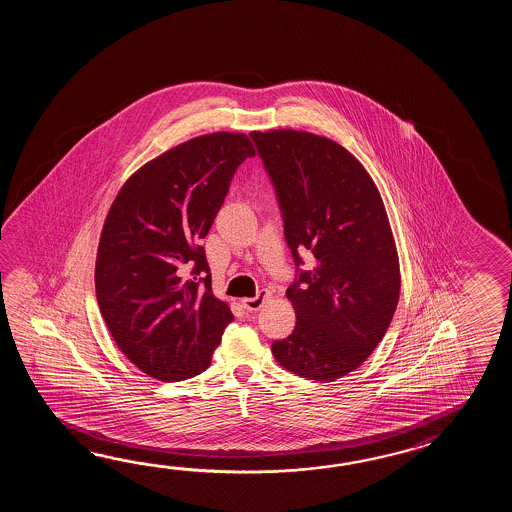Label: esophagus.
I'll return each mask as SVG.
<instances>
[{
	"label": "esophagus",
	"mask_w": 512,
	"mask_h": 512,
	"mask_svg": "<svg viewBox=\"0 0 512 512\" xmlns=\"http://www.w3.org/2000/svg\"><path fill=\"white\" fill-rule=\"evenodd\" d=\"M269 298H271V293L263 289V291L256 294L254 298H243V300H241V305H243L247 311H260L263 304H265Z\"/></svg>",
	"instance_id": "esophagus-1"
}]
</instances>
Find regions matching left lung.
Segmentation results:
<instances>
[{
    "label": "left lung",
    "mask_w": 512,
    "mask_h": 512,
    "mask_svg": "<svg viewBox=\"0 0 512 512\" xmlns=\"http://www.w3.org/2000/svg\"><path fill=\"white\" fill-rule=\"evenodd\" d=\"M293 252L313 254L285 296L296 326L272 342L287 371L333 382L379 346L399 302L401 271L381 194L355 155L309 131H252Z\"/></svg>",
    "instance_id": "obj_1"
}]
</instances>
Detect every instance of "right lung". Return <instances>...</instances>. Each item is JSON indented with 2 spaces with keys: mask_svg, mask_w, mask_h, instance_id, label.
Listing matches in <instances>:
<instances>
[{
  "mask_svg": "<svg viewBox=\"0 0 512 512\" xmlns=\"http://www.w3.org/2000/svg\"><path fill=\"white\" fill-rule=\"evenodd\" d=\"M254 155L245 133L199 135L141 166L109 208L95 263L98 307L120 351L157 381L207 370L234 320L212 293L201 240L234 172Z\"/></svg>",
  "mask_w": 512,
  "mask_h": 512,
  "instance_id": "add662e5",
  "label": "right lung"
}]
</instances>
